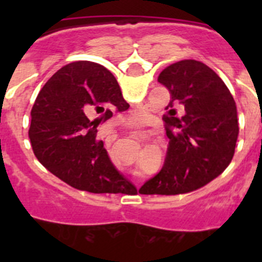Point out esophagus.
Returning <instances> with one entry per match:
<instances>
[{"label":"esophagus","mask_w":262,"mask_h":262,"mask_svg":"<svg viewBox=\"0 0 262 262\" xmlns=\"http://www.w3.org/2000/svg\"><path fill=\"white\" fill-rule=\"evenodd\" d=\"M134 134H135V135L138 136L139 139H143V138H144V134H143V133H134Z\"/></svg>","instance_id":"obj_1"}]
</instances>
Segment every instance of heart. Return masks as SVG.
<instances>
[{"label": "heart", "instance_id": "b5f03b06", "mask_svg": "<svg viewBox=\"0 0 262 262\" xmlns=\"http://www.w3.org/2000/svg\"><path fill=\"white\" fill-rule=\"evenodd\" d=\"M145 118H147V111L145 110L136 111V113L131 115V120H134V122H143Z\"/></svg>", "mask_w": 262, "mask_h": 262}]
</instances>
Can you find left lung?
<instances>
[{
    "label": "left lung",
    "mask_w": 262,
    "mask_h": 262,
    "mask_svg": "<svg viewBox=\"0 0 262 262\" xmlns=\"http://www.w3.org/2000/svg\"><path fill=\"white\" fill-rule=\"evenodd\" d=\"M157 80L170 93L168 114L163 117L168 154L163 169L139 193H190L230 165L239 135L236 103L223 80L196 60L170 64Z\"/></svg>",
    "instance_id": "obj_1"
}]
</instances>
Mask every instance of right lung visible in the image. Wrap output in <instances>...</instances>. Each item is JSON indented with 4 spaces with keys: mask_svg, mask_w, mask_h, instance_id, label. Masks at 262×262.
<instances>
[{
    "mask_svg": "<svg viewBox=\"0 0 262 262\" xmlns=\"http://www.w3.org/2000/svg\"><path fill=\"white\" fill-rule=\"evenodd\" d=\"M114 107H129L118 81L103 66L75 61L41 88L31 110L29 136L36 159L72 187L89 193H135L111 164L97 127Z\"/></svg>",
    "mask_w": 262,
    "mask_h": 262,
    "instance_id": "add662e5",
    "label": "right lung"
}]
</instances>
